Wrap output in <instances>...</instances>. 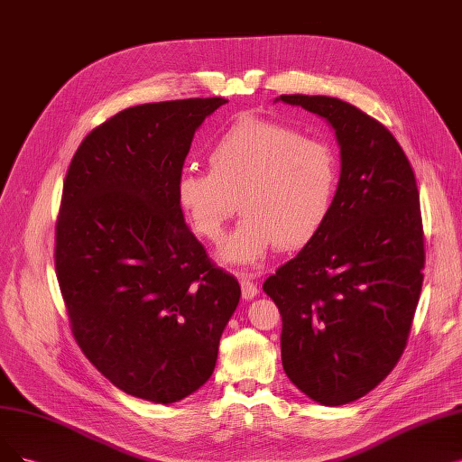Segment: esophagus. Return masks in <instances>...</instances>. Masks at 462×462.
Instances as JSON below:
<instances>
[{"instance_id": "34e87169", "label": "esophagus", "mask_w": 462, "mask_h": 462, "mask_svg": "<svg viewBox=\"0 0 462 462\" xmlns=\"http://www.w3.org/2000/svg\"><path fill=\"white\" fill-rule=\"evenodd\" d=\"M241 288H243V298L245 300H254L255 295H257V284L250 279V274H241Z\"/></svg>"}]
</instances>
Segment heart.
Listing matches in <instances>:
<instances>
[{"instance_id":"heart-1","label":"heart","mask_w":462,"mask_h":462,"mask_svg":"<svg viewBox=\"0 0 462 462\" xmlns=\"http://www.w3.org/2000/svg\"><path fill=\"white\" fill-rule=\"evenodd\" d=\"M210 167H183L176 180L180 207L193 229L217 241L226 221L245 216L221 245L229 263H254L276 246L309 245L328 221L339 183V162L326 142L298 128L246 116L208 147Z\"/></svg>"}]
</instances>
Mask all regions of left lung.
Wrapping results in <instances>:
<instances>
[{"mask_svg":"<svg viewBox=\"0 0 462 462\" xmlns=\"http://www.w3.org/2000/svg\"><path fill=\"white\" fill-rule=\"evenodd\" d=\"M334 126L341 176L320 233L263 291L282 317L290 381L322 405L374 391L410 337L424 269L419 191L389 128L331 97L282 95Z\"/></svg>","mask_w":462,"mask_h":462,"instance_id":"obj_1","label":"left lung"}]
</instances>
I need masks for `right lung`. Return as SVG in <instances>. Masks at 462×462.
Instances as JSON below:
<instances>
[{
    "mask_svg": "<svg viewBox=\"0 0 462 462\" xmlns=\"http://www.w3.org/2000/svg\"><path fill=\"white\" fill-rule=\"evenodd\" d=\"M226 98L123 109L73 155L57 219L54 265L71 334L123 393L172 403L205 384L241 300L176 195L193 134Z\"/></svg>",
    "mask_w": 462,
    "mask_h": 462,
    "instance_id": "add662e5",
    "label": "right lung"
}]
</instances>
